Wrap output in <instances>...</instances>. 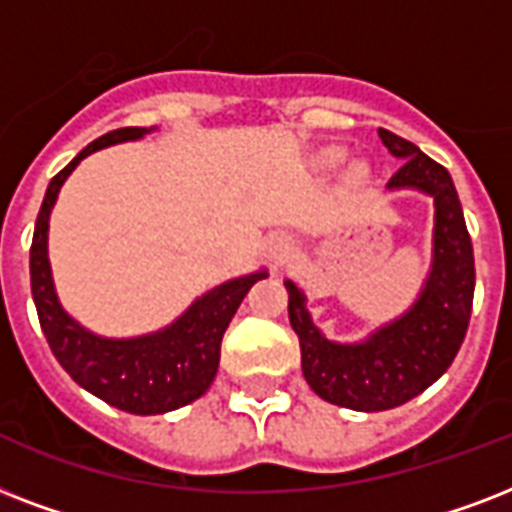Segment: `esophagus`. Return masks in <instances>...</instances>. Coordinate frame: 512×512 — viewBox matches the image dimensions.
I'll use <instances>...</instances> for the list:
<instances>
[{
    "label": "esophagus",
    "mask_w": 512,
    "mask_h": 512,
    "mask_svg": "<svg viewBox=\"0 0 512 512\" xmlns=\"http://www.w3.org/2000/svg\"><path fill=\"white\" fill-rule=\"evenodd\" d=\"M285 253H288V240L283 237H275V240H269V248H267V256L272 264H280L285 259Z\"/></svg>",
    "instance_id": "34e87169"
}]
</instances>
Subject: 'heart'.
<instances>
[{"mask_svg": "<svg viewBox=\"0 0 512 512\" xmlns=\"http://www.w3.org/2000/svg\"><path fill=\"white\" fill-rule=\"evenodd\" d=\"M339 157H342V154L336 152V149H334V152H328V154H326V160H328V162H336V160H339Z\"/></svg>", "mask_w": 512, "mask_h": 512, "instance_id": "b5f03b06", "label": "heart"}]
</instances>
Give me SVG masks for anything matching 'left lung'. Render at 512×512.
<instances>
[{
  "instance_id": "obj_1",
  "label": "left lung",
  "mask_w": 512,
  "mask_h": 512,
  "mask_svg": "<svg viewBox=\"0 0 512 512\" xmlns=\"http://www.w3.org/2000/svg\"><path fill=\"white\" fill-rule=\"evenodd\" d=\"M379 138L403 160L387 189H417L435 202L433 264L417 301L363 342L339 344L312 323L299 285L285 280L304 379L320 398L352 411L403 406L438 382L462 347L475 291L473 243L449 170L390 130L379 128Z\"/></svg>"
}]
</instances>
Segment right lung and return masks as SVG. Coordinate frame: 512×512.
<instances>
[{"instance_id": "add662e5", "label": "right lung", "mask_w": 512, "mask_h": 512, "mask_svg": "<svg viewBox=\"0 0 512 512\" xmlns=\"http://www.w3.org/2000/svg\"><path fill=\"white\" fill-rule=\"evenodd\" d=\"M146 133H152V128H120L87 144L47 186L31 240V296L53 355L79 387L106 400L109 406L141 417L176 411L205 395L219 371L221 339L229 320L235 318L251 285L267 277V269H259L216 285L192 301V307L170 326L133 339H106L93 334L63 310L47 259L50 211L63 181L87 154L122 141H138Z\"/></svg>"}]
</instances>
